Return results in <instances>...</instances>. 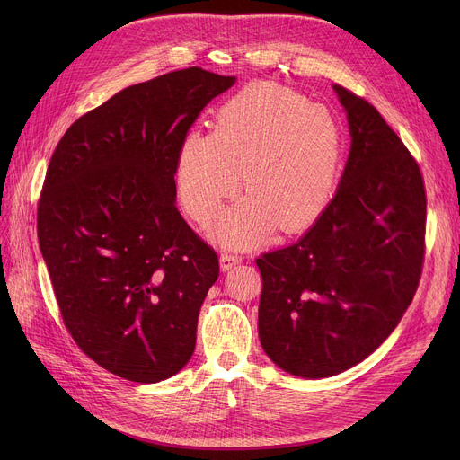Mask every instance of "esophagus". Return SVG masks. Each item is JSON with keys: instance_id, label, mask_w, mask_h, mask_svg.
<instances>
[{"instance_id": "esophagus-1", "label": "esophagus", "mask_w": 460, "mask_h": 460, "mask_svg": "<svg viewBox=\"0 0 460 460\" xmlns=\"http://www.w3.org/2000/svg\"><path fill=\"white\" fill-rule=\"evenodd\" d=\"M240 261H243V257L236 255V253H227V252H224L222 257H220V262H222V269L224 270H231L234 264H238Z\"/></svg>"}]
</instances>
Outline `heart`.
<instances>
[{
	"label": "heart",
	"mask_w": 460,
	"mask_h": 460,
	"mask_svg": "<svg viewBox=\"0 0 460 460\" xmlns=\"http://www.w3.org/2000/svg\"><path fill=\"white\" fill-rule=\"evenodd\" d=\"M343 149L335 117L307 96L255 84L216 111L214 132L191 130L179 151L181 196L198 220L220 210L246 167L250 191L216 227L226 244L261 238L270 226L295 231L328 205Z\"/></svg>",
	"instance_id": "1"
}]
</instances>
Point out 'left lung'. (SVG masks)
<instances>
[{
    "label": "left lung",
    "mask_w": 460,
    "mask_h": 460,
    "mask_svg": "<svg viewBox=\"0 0 460 460\" xmlns=\"http://www.w3.org/2000/svg\"><path fill=\"white\" fill-rule=\"evenodd\" d=\"M333 89L352 136L340 188L298 243L255 259L261 345L302 378L343 373L375 352L414 300L425 261L416 158L364 96Z\"/></svg>",
    "instance_id": "8db88e82"
}]
</instances>
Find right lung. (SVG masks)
<instances>
[{"label":"right lung","instance_id":"1","mask_svg":"<svg viewBox=\"0 0 460 460\" xmlns=\"http://www.w3.org/2000/svg\"><path fill=\"white\" fill-rule=\"evenodd\" d=\"M234 80L190 66L130 85L75 120L48 164L37 234L61 319L120 378L165 380L196 349L220 261L181 216L175 175L193 120Z\"/></svg>","mask_w":460,"mask_h":460}]
</instances>
